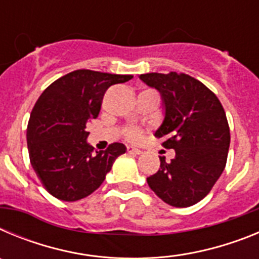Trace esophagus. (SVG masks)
<instances>
[{"instance_id":"obj_1","label":"esophagus","mask_w":259,"mask_h":259,"mask_svg":"<svg viewBox=\"0 0 259 259\" xmlns=\"http://www.w3.org/2000/svg\"><path fill=\"white\" fill-rule=\"evenodd\" d=\"M127 150H128V153H131V154H141V150L139 149V148H136V146H132V145H130L127 148Z\"/></svg>"}]
</instances>
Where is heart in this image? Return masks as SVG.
Listing matches in <instances>:
<instances>
[{
  "label": "heart",
  "mask_w": 259,
  "mask_h": 259,
  "mask_svg": "<svg viewBox=\"0 0 259 259\" xmlns=\"http://www.w3.org/2000/svg\"><path fill=\"white\" fill-rule=\"evenodd\" d=\"M131 136H132V137H136V136H137V132H132Z\"/></svg>",
  "instance_id": "obj_1"
}]
</instances>
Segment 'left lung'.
I'll return each mask as SVG.
<instances>
[{"label": "left lung", "mask_w": 259, "mask_h": 259, "mask_svg": "<svg viewBox=\"0 0 259 259\" xmlns=\"http://www.w3.org/2000/svg\"><path fill=\"white\" fill-rule=\"evenodd\" d=\"M140 80L157 89L163 120L154 132L175 158L148 178L158 197L175 207H188L206 197L223 172L230 149V127L218 97L185 74H143Z\"/></svg>", "instance_id": "obj_1"}]
</instances>
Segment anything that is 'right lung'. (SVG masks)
<instances>
[{
	"label": "right lung",
	"mask_w": 259,
	"mask_h": 259,
	"mask_svg": "<svg viewBox=\"0 0 259 259\" xmlns=\"http://www.w3.org/2000/svg\"><path fill=\"white\" fill-rule=\"evenodd\" d=\"M131 79V75L76 70L41 93L29 116L27 145L32 167L52 196L67 202L87 197L124 154L127 148L120 143L93 153L87 125L98 116L106 89Z\"/></svg>",
	"instance_id": "obj_1"
}]
</instances>
